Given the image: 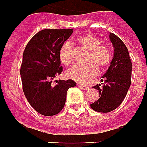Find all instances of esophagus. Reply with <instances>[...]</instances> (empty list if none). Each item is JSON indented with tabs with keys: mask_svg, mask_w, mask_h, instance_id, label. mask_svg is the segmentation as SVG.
<instances>
[{
	"mask_svg": "<svg viewBox=\"0 0 147 147\" xmlns=\"http://www.w3.org/2000/svg\"><path fill=\"white\" fill-rule=\"evenodd\" d=\"M78 86L80 88H81V89H83V90H88V88H89V86H88V85H84V84H78Z\"/></svg>",
	"mask_w": 147,
	"mask_h": 147,
	"instance_id": "34e87169",
	"label": "esophagus"
}]
</instances>
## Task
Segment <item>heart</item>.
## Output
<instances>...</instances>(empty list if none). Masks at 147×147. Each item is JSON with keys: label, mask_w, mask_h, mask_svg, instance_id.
I'll use <instances>...</instances> for the list:
<instances>
[{"label": "heart", "mask_w": 147, "mask_h": 147, "mask_svg": "<svg viewBox=\"0 0 147 147\" xmlns=\"http://www.w3.org/2000/svg\"><path fill=\"white\" fill-rule=\"evenodd\" d=\"M77 42L79 45L88 51L86 62L89 63L85 65L72 66L66 70V76L78 83H86L91 78L97 76L98 66L103 69L110 65L112 54L109 47L102 45L101 40L92 34H86L79 37ZM59 56L61 63L65 66H69L73 63L74 49L70 43L66 42L61 46Z\"/></svg>", "instance_id": "1"}]
</instances>
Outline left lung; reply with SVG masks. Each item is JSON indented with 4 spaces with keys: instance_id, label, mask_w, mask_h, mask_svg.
Listing matches in <instances>:
<instances>
[{
    "instance_id": "8db88e82",
    "label": "left lung",
    "mask_w": 147,
    "mask_h": 147,
    "mask_svg": "<svg viewBox=\"0 0 147 147\" xmlns=\"http://www.w3.org/2000/svg\"><path fill=\"white\" fill-rule=\"evenodd\" d=\"M109 37L114 49L113 59L102 77L101 81H104L102 87H100L101 84L93 87L98 91L99 98L90 105L92 110L100 113L113 111L121 104L130 88L131 79L132 64L127 47L115 34L109 33Z\"/></svg>"
}]
</instances>
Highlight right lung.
I'll use <instances>...</instances> for the list:
<instances>
[{
	"label": "right lung",
	"mask_w": 147,
	"mask_h": 147,
	"mask_svg": "<svg viewBox=\"0 0 147 147\" xmlns=\"http://www.w3.org/2000/svg\"><path fill=\"white\" fill-rule=\"evenodd\" d=\"M72 29L43 30L26 45L20 69L23 92L32 107L44 116L60 112L66 102L67 90L76 86L73 80H51L63 71L59 51L73 34Z\"/></svg>",
	"instance_id": "add662e5"
}]
</instances>
